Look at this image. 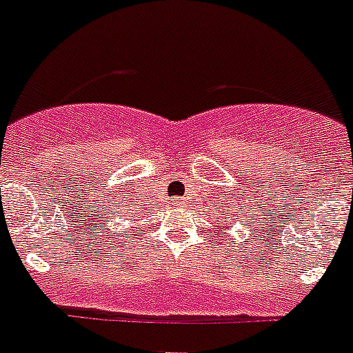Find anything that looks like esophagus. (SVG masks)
I'll list each match as a JSON object with an SVG mask.
<instances>
[{"instance_id": "obj_1", "label": "esophagus", "mask_w": 353, "mask_h": 353, "mask_svg": "<svg viewBox=\"0 0 353 353\" xmlns=\"http://www.w3.org/2000/svg\"><path fill=\"white\" fill-rule=\"evenodd\" d=\"M182 204H184V202H182V199H174V205H180V208H182Z\"/></svg>"}]
</instances>
